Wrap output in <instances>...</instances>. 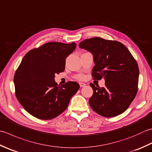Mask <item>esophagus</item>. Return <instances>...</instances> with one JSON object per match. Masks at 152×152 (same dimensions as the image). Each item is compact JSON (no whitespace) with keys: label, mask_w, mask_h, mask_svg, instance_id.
I'll return each mask as SVG.
<instances>
[{"label":"esophagus","mask_w":152,"mask_h":152,"mask_svg":"<svg viewBox=\"0 0 152 152\" xmlns=\"http://www.w3.org/2000/svg\"><path fill=\"white\" fill-rule=\"evenodd\" d=\"M86 84H85V83H83V82H80V87H84V86H85Z\"/></svg>","instance_id":"obj_1"}]
</instances>
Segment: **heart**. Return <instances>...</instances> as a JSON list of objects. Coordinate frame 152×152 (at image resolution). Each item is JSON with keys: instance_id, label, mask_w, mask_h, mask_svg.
<instances>
[{"instance_id": "heart-1", "label": "heart", "mask_w": 152, "mask_h": 152, "mask_svg": "<svg viewBox=\"0 0 152 152\" xmlns=\"http://www.w3.org/2000/svg\"><path fill=\"white\" fill-rule=\"evenodd\" d=\"M78 79H80V80L83 79V76H82V75L78 76Z\"/></svg>"}]
</instances>
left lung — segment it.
Wrapping results in <instances>:
<instances>
[{"label": "left lung", "mask_w": 152, "mask_h": 152, "mask_svg": "<svg viewBox=\"0 0 152 152\" xmlns=\"http://www.w3.org/2000/svg\"><path fill=\"white\" fill-rule=\"evenodd\" d=\"M79 47L93 55L94 79L105 80V87L90 84L94 94L89 99L91 109L105 117L123 113L138 90L139 68L126 47L117 41L93 37L82 41Z\"/></svg>", "instance_id": "1"}]
</instances>
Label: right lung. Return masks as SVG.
Segmentation results:
<instances>
[{
  "label": "right lung",
  "instance_id": "1",
  "mask_svg": "<svg viewBox=\"0 0 152 152\" xmlns=\"http://www.w3.org/2000/svg\"><path fill=\"white\" fill-rule=\"evenodd\" d=\"M76 44L49 42L26 53L14 75L16 96L26 111L42 120L61 114L80 88L78 83L58 86L56 74L63 72L65 60Z\"/></svg>",
  "mask_w": 152,
  "mask_h": 152
}]
</instances>
